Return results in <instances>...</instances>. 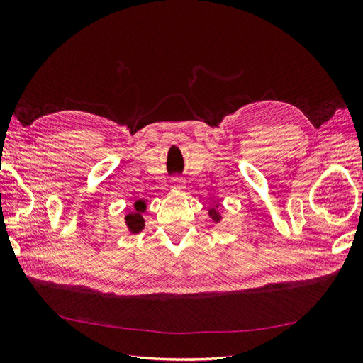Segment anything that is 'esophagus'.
<instances>
[{
	"label": "esophagus",
	"mask_w": 363,
	"mask_h": 363,
	"mask_svg": "<svg viewBox=\"0 0 363 363\" xmlns=\"http://www.w3.org/2000/svg\"><path fill=\"white\" fill-rule=\"evenodd\" d=\"M171 188L172 189H182L183 188V180L180 177H172L171 179Z\"/></svg>",
	"instance_id": "esophagus-1"
}]
</instances>
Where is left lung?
Here are the masks:
<instances>
[{"instance_id":"1","label":"left lung","mask_w":363,"mask_h":363,"mask_svg":"<svg viewBox=\"0 0 363 363\" xmlns=\"http://www.w3.org/2000/svg\"><path fill=\"white\" fill-rule=\"evenodd\" d=\"M208 215H211V218L213 219L215 223H219L221 221V215H219V212H218V208H212L211 212H208Z\"/></svg>"}]
</instances>
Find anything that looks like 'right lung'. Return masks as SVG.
<instances>
[{
    "instance_id": "right-lung-1",
    "label": "right lung",
    "mask_w": 363,
    "mask_h": 363,
    "mask_svg": "<svg viewBox=\"0 0 363 363\" xmlns=\"http://www.w3.org/2000/svg\"><path fill=\"white\" fill-rule=\"evenodd\" d=\"M147 208V204L144 200H138L135 203V211H131L127 216H125V224L128 227V230L131 233H139L142 228H144V218H142V212Z\"/></svg>"
}]
</instances>
